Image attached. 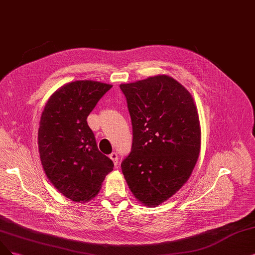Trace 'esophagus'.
Masks as SVG:
<instances>
[{
	"mask_svg": "<svg viewBox=\"0 0 255 255\" xmlns=\"http://www.w3.org/2000/svg\"><path fill=\"white\" fill-rule=\"evenodd\" d=\"M110 158L112 159V161L114 162V165L117 166V164H118V155H117V153H112L110 155Z\"/></svg>",
	"mask_w": 255,
	"mask_h": 255,
	"instance_id": "obj_1",
	"label": "esophagus"
}]
</instances>
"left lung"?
<instances>
[{
	"label": "left lung",
	"mask_w": 255,
	"mask_h": 255,
	"mask_svg": "<svg viewBox=\"0 0 255 255\" xmlns=\"http://www.w3.org/2000/svg\"><path fill=\"white\" fill-rule=\"evenodd\" d=\"M133 126V144L121 163L134 196L146 207L172 197L191 176L201 130L192 95L166 75L120 84Z\"/></svg>",
	"instance_id": "1"
}]
</instances>
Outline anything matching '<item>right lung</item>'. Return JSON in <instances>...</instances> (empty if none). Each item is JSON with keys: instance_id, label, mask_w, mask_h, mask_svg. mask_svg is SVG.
Segmentation results:
<instances>
[{"instance_id": "obj_1", "label": "right lung", "mask_w": 255, "mask_h": 255, "mask_svg": "<svg viewBox=\"0 0 255 255\" xmlns=\"http://www.w3.org/2000/svg\"><path fill=\"white\" fill-rule=\"evenodd\" d=\"M111 84L78 80L61 86L47 100L38 130L40 159L47 178L73 201L98 194L114 163L99 150L87 116Z\"/></svg>"}]
</instances>
